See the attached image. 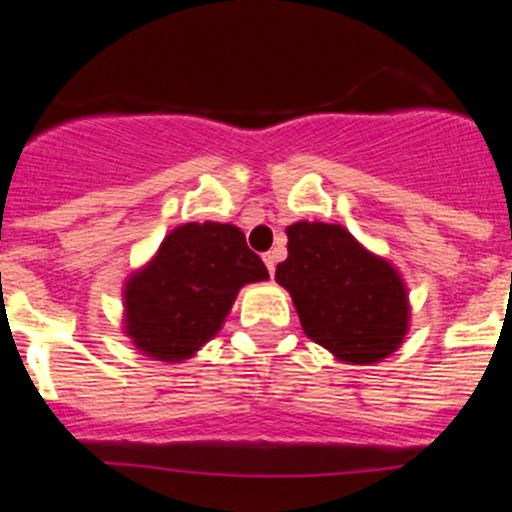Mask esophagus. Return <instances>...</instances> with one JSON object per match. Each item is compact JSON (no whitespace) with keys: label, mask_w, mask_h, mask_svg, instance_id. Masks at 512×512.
Returning <instances> with one entry per match:
<instances>
[{"label":"esophagus","mask_w":512,"mask_h":512,"mask_svg":"<svg viewBox=\"0 0 512 512\" xmlns=\"http://www.w3.org/2000/svg\"><path fill=\"white\" fill-rule=\"evenodd\" d=\"M262 260H264V264H267L269 274L274 276V272H276V255H274V252H264V255H262Z\"/></svg>","instance_id":"1"}]
</instances>
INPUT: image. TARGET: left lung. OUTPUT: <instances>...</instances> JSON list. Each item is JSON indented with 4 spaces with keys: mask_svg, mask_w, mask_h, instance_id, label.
<instances>
[{
    "mask_svg": "<svg viewBox=\"0 0 512 512\" xmlns=\"http://www.w3.org/2000/svg\"><path fill=\"white\" fill-rule=\"evenodd\" d=\"M289 257L276 281L291 293L303 332L339 361L368 366L397 351L409 327L407 286L397 269L339 223L286 228Z\"/></svg>",
    "mask_w": 512,
    "mask_h": 512,
    "instance_id": "obj_1",
    "label": "left lung"
}]
</instances>
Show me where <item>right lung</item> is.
<instances>
[{"label": "right lung", "mask_w": 512, "mask_h": 512, "mask_svg": "<svg viewBox=\"0 0 512 512\" xmlns=\"http://www.w3.org/2000/svg\"><path fill=\"white\" fill-rule=\"evenodd\" d=\"M264 279L267 267L240 228L185 223L163 238L154 260L129 276L127 337L156 361H185L221 330L238 291Z\"/></svg>", "instance_id": "1"}]
</instances>
